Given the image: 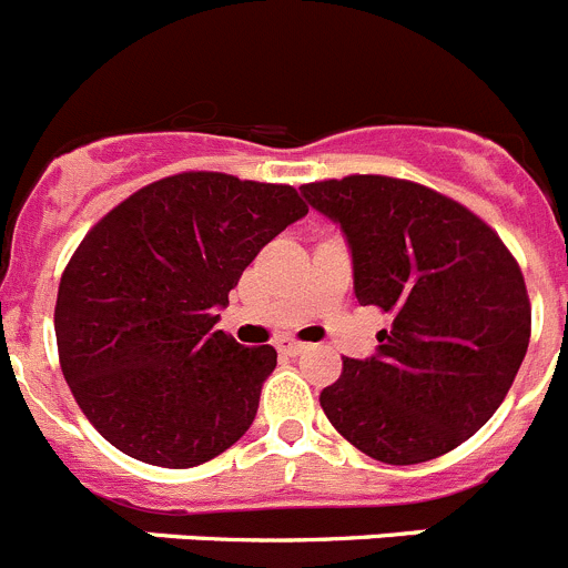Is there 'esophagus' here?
I'll use <instances>...</instances> for the list:
<instances>
[{
  "mask_svg": "<svg viewBox=\"0 0 568 568\" xmlns=\"http://www.w3.org/2000/svg\"><path fill=\"white\" fill-rule=\"evenodd\" d=\"M277 347H280V353H288V356H300V353H305V349H308V344L296 342V338H280Z\"/></svg>",
  "mask_w": 568,
  "mask_h": 568,
  "instance_id": "obj_1",
  "label": "esophagus"
}]
</instances>
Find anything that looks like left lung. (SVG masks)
I'll list each match as a JSON object with an SVG mask.
<instances>
[{"mask_svg":"<svg viewBox=\"0 0 568 568\" xmlns=\"http://www.w3.org/2000/svg\"><path fill=\"white\" fill-rule=\"evenodd\" d=\"M342 230L362 305L392 316L369 358H344L322 392L327 420L386 465L443 457L474 437L529 344L524 277L501 237L415 182L347 176L300 187Z\"/></svg>","mask_w":568,"mask_h":568,"instance_id":"left-lung-1","label":"left lung"}]
</instances>
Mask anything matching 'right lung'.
Wrapping results in <instances>:
<instances>
[{
    "label": "right lung",
    "mask_w": 568,
    "mask_h": 568,
    "mask_svg": "<svg viewBox=\"0 0 568 568\" xmlns=\"http://www.w3.org/2000/svg\"><path fill=\"white\" fill-rule=\"evenodd\" d=\"M305 215L288 184L179 173L83 237L58 288V356L78 406L114 448L193 468L248 432L277 349L215 331L219 311L260 248Z\"/></svg>",
    "instance_id": "obj_1"
}]
</instances>
